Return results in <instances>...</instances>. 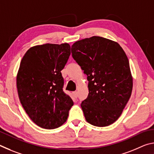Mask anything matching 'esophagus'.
<instances>
[{
    "mask_svg": "<svg viewBox=\"0 0 154 154\" xmlns=\"http://www.w3.org/2000/svg\"><path fill=\"white\" fill-rule=\"evenodd\" d=\"M72 95L74 96V97L77 98L78 97V92H72Z\"/></svg>",
    "mask_w": 154,
    "mask_h": 154,
    "instance_id": "esophagus-1",
    "label": "esophagus"
}]
</instances>
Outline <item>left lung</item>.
Wrapping results in <instances>:
<instances>
[{
    "mask_svg": "<svg viewBox=\"0 0 154 154\" xmlns=\"http://www.w3.org/2000/svg\"><path fill=\"white\" fill-rule=\"evenodd\" d=\"M71 53L89 82V94L81 104L85 119L98 127L113 124L121 116L132 90L126 53L117 42L96 36L75 42Z\"/></svg>",
    "mask_w": 154,
    "mask_h": 154,
    "instance_id": "left-lung-1",
    "label": "left lung"
}]
</instances>
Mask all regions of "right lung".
Instances as JSON below:
<instances>
[{
	"label": "right lung",
	"instance_id": "add662e5",
	"mask_svg": "<svg viewBox=\"0 0 154 154\" xmlns=\"http://www.w3.org/2000/svg\"><path fill=\"white\" fill-rule=\"evenodd\" d=\"M71 47L68 43H46L30 48L20 62L17 88L20 103L31 120L45 129L66 121L73 101L63 91L61 71Z\"/></svg>",
	"mask_w": 154,
	"mask_h": 154
}]
</instances>
